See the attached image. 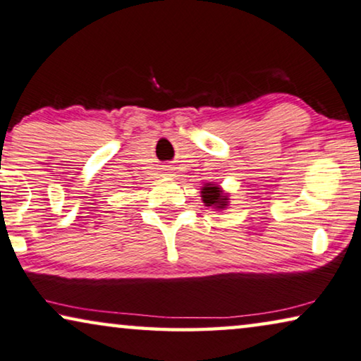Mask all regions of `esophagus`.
<instances>
[{"label":"esophagus","mask_w":361,"mask_h":361,"mask_svg":"<svg viewBox=\"0 0 361 361\" xmlns=\"http://www.w3.org/2000/svg\"><path fill=\"white\" fill-rule=\"evenodd\" d=\"M171 170H173V169H171V166H166V169H165V173H166V175H170V173H171Z\"/></svg>","instance_id":"esophagus-1"}]
</instances>
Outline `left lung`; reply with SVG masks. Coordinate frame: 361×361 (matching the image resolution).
<instances>
[{"label":"left lung","instance_id":"1","mask_svg":"<svg viewBox=\"0 0 361 361\" xmlns=\"http://www.w3.org/2000/svg\"><path fill=\"white\" fill-rule=\"evenodd\" d=\"M201 200L204 202V206L212 207L216 211L227 209L229 206V195L224 192V190L219 186L211 185V183H206L201 190Z\"/></svg>","mask_w":361,"mask_h":361}]
</instances>
